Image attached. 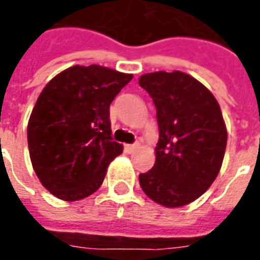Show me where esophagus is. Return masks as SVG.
I'll use <instances>...</instances> for the list:
<instances>
[{"label": "esophagus", "mask_w": 260, "mask_h": 260, "mask_svg": "<svg viewBox=\"0 0 260 260\" xmlns=\"http://www.w3.org/2000/svg\"><path fill=\"white\" fill-rule=\"evenodd\" d=\"M139 148V144H126L125 146V150L128 152H134L135 150H138Z\"/></svg>", "instance_id": "obj_1"}]
</instances>
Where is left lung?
I'll use <instances>...</instances> for the list:
<instances>
[{"label": "left lung", "instance_id": "8db88e82", "mask_svg": "<svg viewBox=\"0 0 260 260\" xmlns=\"http://www.w3.org/2000/svg\"><path fill=\"white\" fill-rule=\"evenodd\" d=\"M139 84L154 101L159 128L155 164L140 173V187L158 205H189L222 166L228 132L221 108L207 87L180 71L144 73Z\"/></svg>", "mask_w": 260, "mask_h": 260}]
</instances>
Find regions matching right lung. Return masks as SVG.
<instances>
[{
	"mask_svg": "<svg viewBox=\"0 0 260 260\" xmlns=\"http://www.w3.org/2000/svg\"><path fill=\"white\" fill-rule=\"evenodd\" d=\"M132 77L101 65H73L38 96L27 126L29 158L55 198L80 201L102 185L109 164L122 152L110 136L109 108Z\"/></svg>",
	"mask_w": 260,
	"mask_h": 260,
	"instance_id": "obj_1",
	"label": "right lung"
}]
</instances>
